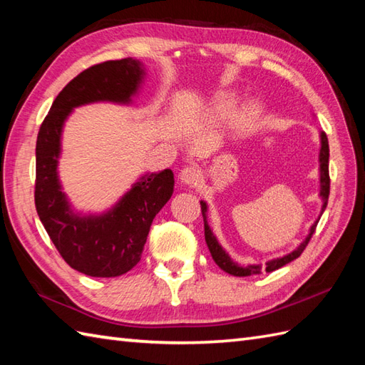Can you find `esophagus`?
Instances as JSON below:
<instances>
[{
  "label": "esophagus",
  "instance_id": "esophagus-1",
  "mask_svg": "<svg viewBox=\"0 0 365 365\" xmlns=\"http://www.w3.org/2000/svg\"><path fill=\"white\" fill-rule=\"evenodd\" d=\"M200 178V173L196 166H185L180 173V180L183 185H188V187H195L197 185Z\"/></svg>",
  "mask_w": 365,
  "mask_h": 365
}]
</instances>
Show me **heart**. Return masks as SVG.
I'll return each mask as SVG.
<instances>
[{"mask_svg":"<svg viewBox=\"0 0 365 365\" xmlns=\"http://www.w3.org/2000/svg\"><path fill=\"white\" fill-rule=\"evenodd\" d=\"M238 98L234 94H221L213 100L212 103V113L216 119H229L230 115H234L237 111ZM257 114V106L255 105H247L243 111V122L251 120L254 115Z\"/></svg>","mask_w":365,"mask_h":365,"instance_id":"1","label":"heart"}]
</instances>
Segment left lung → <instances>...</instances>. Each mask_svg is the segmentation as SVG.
Segmentation results:
<instances>
[{"mask_svg":"<svg viewBox=\"0 0 365 365\" xmlns=\"http://www.w3.org/2000/svg\"><path fill=\"white\" fill-rule=\"evenodd\" d=\"M320 155H319V161H320V197H322V213L324 212V208L328 205V196H329V144H328V138L327 135L320 133ZM200 210H202V216H204V230H205V242L208 250H210L212 257L215 260L216 265H218L221 269L226 271V273L232 274V276H238V277H245V276H252V274H260L263 269L267 271V273H271V271L279 269L281 267L287 265V263H290L292 260L298 259L301 252L306 250V246L309 243V240L312 238L314 232L317 224H319V220H317L312 226L311 230H309V235L302 240V243H299L298 247H294L292 252H289L287 255H282V257H277L273 260H268L265 263V267H262L260 263H255V265H238L237 262H234L230 259V255L224 251V247L218 243V240L213 235V232L208 226L207 222V204L204 200H200ZM320 213V215H322Z\"/></svg>","mask_w":365,"mask_h":365,"instance_id":"8db88e82","label":"left lung"}]
</instances>
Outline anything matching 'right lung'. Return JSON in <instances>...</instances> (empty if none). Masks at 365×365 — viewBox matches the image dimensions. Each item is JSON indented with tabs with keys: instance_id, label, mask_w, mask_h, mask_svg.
I'll return each mask as SVG.
<instances>
[{
	"instance_id": "1",
	"label": "right lung",
	"mask_w": 365,
	"mask_h": 365,
	"mask_svg": "<svg viewBox=\"0 0 365 365\" xmlns=\"http://www.w3.org/2000/svg\"><path fill=\"white\" fill-rule=\"evenodd\" d=\"M141 61L125 58L92 66L59 92L36 143V210L46 234L73 269L92 277L125 274L141 260L152 221L174 192L170 169L139 177L110 210L75 212L58 175L61 139L75 108L111 102L130 105L144 81Z\"/></svg>"
}]
</instances>
